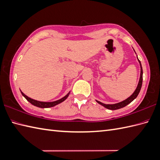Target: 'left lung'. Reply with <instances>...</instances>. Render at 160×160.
<instances>
[{"label":"left lung","mask_w":160,"mask_h":160,"mask_svg":"<svg viewBox=\"0 0 160 160\" xmlns=\"http://www.w3.org/2000/svg\"><path fill=\"white\" fill-rule=\"evenodd\" d=\"M134 52H135V50H134ZM135 53H136V52H135ZM137 58H138V61L139 62V64H140V79H139L138 86H137L136 90L134 91V92H133L132 95L131 96H129L128 98L123 100V101H122L121 102H118V103H114V104H106V103H102L101 102L98 101V100H96V102H97L98 103H99L100 105H102L103 107H105L106 108H107V109L114 110L120 109V108H122L126 106L127 105H128L129 103H130L133 101V100H134L137 98V96H138V95L139 94V92L140 91L141 87H142V74H143L142 65H141V62L139 61L138 57H137Z\"/></svg>","instance_id":"8db88e82"}]
</instances>
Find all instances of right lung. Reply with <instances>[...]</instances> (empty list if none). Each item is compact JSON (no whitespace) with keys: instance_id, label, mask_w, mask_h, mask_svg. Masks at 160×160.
Here are the masks:
<instances>
[{"instance_id":"obj_1","label":"right lung","mask_w":160,"mask_h":160,"mask_svg":"<svg viewBox=\"0 0 160 160\" xmlns=\"http://www.w3.org/2000/svg\"><path fill=\"white\" fill-rule=\"evenodd\" d=\"M21 93L22 95L24 96V97L26 98V99L27 100L28 102H29L30 103L32 104L33 106H37V107H39V108H50V107H53L55 106L56 105H58V103H61V102H64L65 100L68 98V96L70 93V91L68 92V94H67L65 96H64L62 98L57 100V101H54V102H40V101H38V100H35L33 99H31L28 98V96L26 95L24 93H23L21 91Z\"/></svg>"}]
</instances>
